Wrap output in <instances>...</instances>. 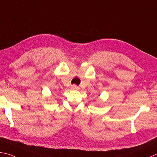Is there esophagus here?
Here are the masks:
<instances>
[{
	"label": "esophagus",
	"instance_id": "34e87169",
	"mask_svg": "<svg viewBox=\"0 0 157 157\" xmlns=\"http://www.w3.org/2000/svg\"><path fill=\"white\" fill-rule=\"evenodd\" d=\"M71 89H72V90H78L79 87L77 86L76 85H73L71 86Z\"/></svg>",
	"mask_w": 157,
	"mask_h": 157
}]
</instances>
